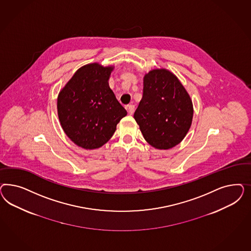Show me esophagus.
Wrapping results in <instances>:
<instances>
[{
    "label": "esophagus",
    "mask_w": 251,
    "mask_h": 251,
    "mask_svg": "<svg viewBox=\"0 0 251 251\" xmlns=\"http://www.w3.org/2000/svg\"><path fill=\"white\" fill-rule=\"evenodd\" d=\"M127 109L129 111V115H132L134 113V110H135V106L133 104H129L127 106Z\"/></svg>",
    "instance_id": "obj_1"
}]
</instances>
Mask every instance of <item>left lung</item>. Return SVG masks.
<instances>
[{
  "mask_svg": "<svg viewBox=\"0 0 251 251\" xmlns=\"http://www.w3.org/2000/svg\"><path fill=\"white\" fill-rule=\"evenodd\" d=\"M192 116L190 96L172 73L156 69L145 75L143 99L133 117L149 145L165 150L178 145Z\"/></svg>",
  "mask_w": 251,
  "mask_h": 251,
  "instance_id": "left-lung-1",
  "label": "left lung"
}]
</instances>
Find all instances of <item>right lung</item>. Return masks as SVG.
<instances>
[{
	"instance_id": "1",
	"label": "right lung",
	"mask_w": 251,
	"mask_h": 251,
	"mask_svg": "<svg viewBox=\"0 0 251 251\" xmlns=\"http://www.w3.org/2000/svg\"><path fill=\"white\" fill-rule=\"evenodd\" d=\"M113 67L90 63L79 69L58 97V115L66 135L84 149L105 145L127 115L108 80Z\"/></svg>"
}]
</instances>
